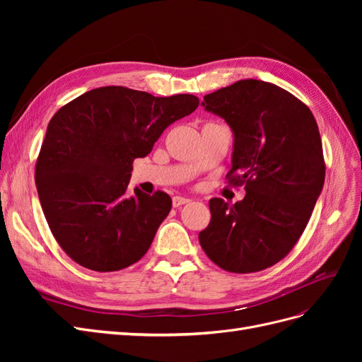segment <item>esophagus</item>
<instances>
[{
	"label": "esophagus",
	"instance_id": "34e87169",
	"mask_svg": "<svg viewBox=\"0 0 362 362\" xmlns=\"http://www.w3.org/2000/svg\"><path fill=\"white\" fill-rule=\"evenodd\" d=\"M190 202V199H187V198H182V196H173L172 198V204H173V206H181V205H184V204H189Z\"/></svg>",
	"mask_w": 362,
	"mask_h": 362
}]
</instances>
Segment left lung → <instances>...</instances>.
Returning <instances> with one entry per match:
<instances>
[{
    "label": "left lung",
    "mask_w": 362,
    "mask_h": 362,
    "mask_svg": "<svg viewBox=\"0 0 362 362\" xmlns=\"http://www.w3.org/2000/svg\"><path fill=\"white\" fill-rule=\"evenodd\" d=\"M206 112L234 136L228 180L242 201L210 199L199 243L223 270L252 273L276 264L298 243L325 184L322 139L311 110L290 92L240 80L204 96Z\"/></svg>",
    "instance_id": "8db88e82"
}]
</instances>
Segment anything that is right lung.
Here are the masks:
<instances>
[{"label":"right lung","mask_w":362,"mask_h":362,"mask_svg":"<svg viewBox=\"0 0 362 362\" xmlns=\"http://www.w3.org/2000/svg\"><path fill=\"white\" fill-rule=\"evenodd\" d=\"M199 105L194 95L168 98L100 87L62 107L36 163L43 214L60 247L80 266L115 272L146 254L172 199L128 192L133 161L144 158L175 120Z\"/></svg>","instance_id":"add662e5"}]
</instances>
